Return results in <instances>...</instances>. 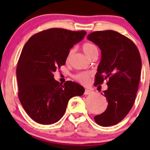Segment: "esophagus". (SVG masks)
<instances>
[{"label":"esophagus","instance_id":"1","mask_svg":"<svg viewBox=\"0 0 150 150\" xmlns=\"http://www.w3.org/2000/svg\"><path fill=\"white\" fill-rule=\"evenodd\" d=\"M91 93H92V91L91 89H86L85 90V95H89V94H91Z\"/></svg>","mask_w":150,"mask_h":150}]
</instances>
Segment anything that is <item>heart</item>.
<instances>
[{"label":"heart","instance_id":"b5f03b06","mask_svg":"<svg viewBox=\"0 0 150 150\" xmlns=\"http://www.w3.org/2000/svg\"><path fill=\"white\" fill-rule=\"evenodd\" d=\"M82 48H83V50L85 52V54L89 58L92 54H93L94 53L98 52L97 47L94 44L89 42L84 43L83 46H82ZM71 52H72V50H70L67 56V61H68L69 58H70ZM91 73L90 71H81V72H79L74 75L73 77L76 81H77L82 84H84V85H86L89 82V79L90 76H91Z\"/></svg>","mask_w":150,"mask_h":150}]
</instances>
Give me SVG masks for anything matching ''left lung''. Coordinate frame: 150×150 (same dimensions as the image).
<instances>
[{
	"instance_id": "left-lung-1",
	"label": "left lung",
	"mask_w": 150,
	"mask_h": 150,
	"mask_svg": "<svg viewBox=\"0 0 150 150\" xmlns=\"http://www.w3.org/2000/svg\"><path fill=\"white\" fill-rule=\"evenodd\" d=\"M87 39L101 50L94 84L102 85L106 80L108 85L103 91L107 108L93 118L101 126H113L124 120L134 104L141 72L140 53L132 40L114 30L93 32Z\"/></svg>"
}]
</instances>
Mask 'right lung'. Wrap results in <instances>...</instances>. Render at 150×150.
I'll return each instance as SVG.
<instances>
[{
    "label": "right lung",
    "mask_w": 150,
    "mask_h": 150,
    "mask_svg": "<svg viewBox=\"0 0 150 150\" xmlns=\"http://www.w3.org/2000/svg\"><path fill=\"white\" fill-rule=\"evenodd\" d=\"M86 34L85 30L53 28L33 35L24 45L16 69L18 97L35 122L41 124L58 122L69 100L85 92L75 82L59 83L54 79V72L65 64L70 49Z\"/></svg>",
    "instance_id": "1"
}]
</instances>
